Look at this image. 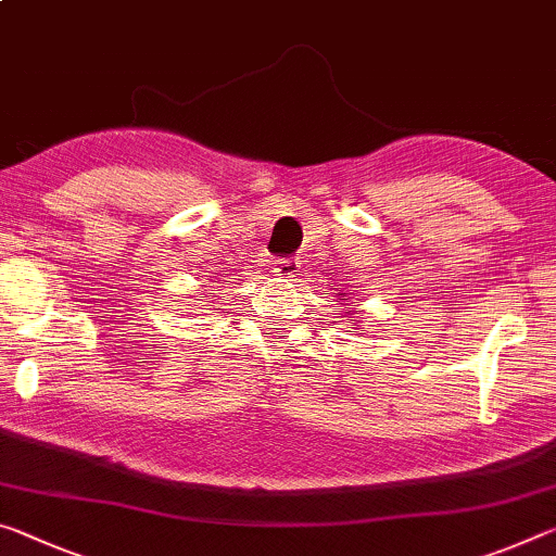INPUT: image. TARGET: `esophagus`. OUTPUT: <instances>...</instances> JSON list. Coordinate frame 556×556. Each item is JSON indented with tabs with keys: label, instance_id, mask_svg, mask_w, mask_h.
<instances>
[{
	"label": "esophagus",
	"instance_id": "1",
	"mask_svg": "<svg viewBox=\"0 0 556 556\" xmlns=\"http://www.w3.org/2000/svg\"><path fill=\"white\" fill-rule=\"evenodd\" d=\"M299 267H302V262H299L296 257H281V260H275V271L279 277H294Z\"/></svg>",
	"mask_w": 556,
	"mask_h": 556
}]
</instances>
